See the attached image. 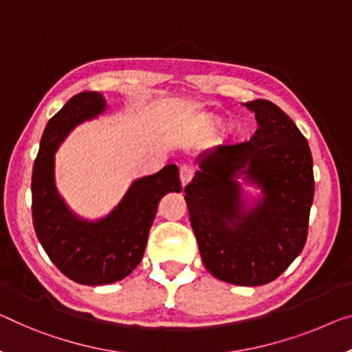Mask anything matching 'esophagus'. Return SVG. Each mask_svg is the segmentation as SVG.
<instances>
[{"mask_svg": "<svg viewBox=\"0 0 352 352\" xmlns=\"http://www.w3.org/2000/svg\"><path fill=\"white\" fill-rule=\"evenodd\" d=\"M179 177H181V184H182V187H186L187 184L192 181V177H193V170H192L190 166H188V165H182V166H181V170H179Z\"/></svg>", "mask_w": 352, "mask_h": 352, "instance_id": "1", "label": "esophagus"}]
</instances>
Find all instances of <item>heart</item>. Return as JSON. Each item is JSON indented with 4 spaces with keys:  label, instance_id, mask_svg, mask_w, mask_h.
Wrapping results in <instances>:
<instances>
[{
    "label": "heart",
    "instance_id": "1",
    "mask_svg": "<svg viewBox=\"0 0 352 352\" xmlns=\"http://www.w3.org/2000/svg\"><path fill=\"white\" fill-rule=\"evenodd\" d=\"M221 126V120L219 116H204L199 120V127L206 132H215Z\"/></svg>",
    "mask_w": 352,
    "mask_h": 352
}]
</instances>
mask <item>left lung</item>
I'll return each instance as SVG.
<instances>
[{
    "label": "left lung",
    "instance_id": "8db88e82",
    "mask_svg": "<svg viewBox=\"0 0 352 352\" xmlns=\"http://www.w3.org/2000/svg\"><path fill=\"white\" fill-rule=\"evenodd\" d=\"M244 107L255 113V135L199 154L184 198L209 272L259 286L282 275L304 248L315 179L310 146L293 120L264 99ZM241 180L260 195L245 192Z\"/></svg>",
    "mask_w": 352,
    "mask_h": 352
}]
</instances>
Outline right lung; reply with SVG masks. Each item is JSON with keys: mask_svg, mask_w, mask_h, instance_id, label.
<instances>
[{"mask_svg": "<svg viewBox=\"0 0 352 352\" xmlns=\"http://www.w3.org/2000/svg\"><path fill=\"white\" fill-rule=\"evenodd\" d=\"M107 110L96 91L74 96L48 121L32 168V223L48 258L74 282L99 286L126 278L142 261L159 201L182 190L179 170L166 165L155 175L135 179L105 217H80L59 195L55 154L75 127Z\"/></svg>", "mask_w": 352, "mask_h": 352, "instance_id": "add662e5", "label": "right lung"}]
</instances>
